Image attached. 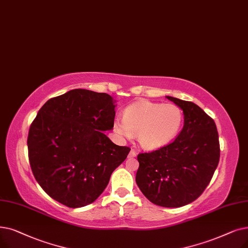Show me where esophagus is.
Segmentation results:
<instances>
[{
    "label": "esophagus",
    "mask_w": 248,
    "mask_h": 248,
    "mask_svg": "<svg viewBox=\"0 0 248 248\" xmlns=\"http://www.w3.org/2000/svg\"><path fill=\"white\" fill-rule=\"evenodd\" d=\"M136 156H137V152L134 149H132L131 152H130V157H136Z\"/></svg>",
    "instance_id": "esophagus-1"
}]
</instances>
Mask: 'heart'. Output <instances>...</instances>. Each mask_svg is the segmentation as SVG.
Here are the masks:
<instances>
[{
	"mask_svg": "<svg viewBox=\"0 0 248 248\" xmlns=\"http://www.w3.org/2000/svg\"><path fill=\"white\" fill-rule=\"evenodd\" d=\"M182 121V111L175 104L139 101L125 107L123 121H115L113 126L126 138L137 134L142 148L156 150L173 141Z\"/></svg>",
	"mask_w": 248,
	"mask_h": 248,
	"instance_id": "heart-1",
	"label": "heart"
}]
</instances>
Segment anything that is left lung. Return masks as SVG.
<instances>
[{
	"instance_id": "1",
	"label": "left lung",
	"mask_w": 248,
	"mask_h": 248,
	"mask_svg": "<svg viewBox=\"0 0 248 248\" xmlns=\"http://www.w3.org/2000/svg\"><path fill=\"white\" fill-rule=\"evenodd\" d=\"M166 97L184 110V127L173 142L138 155L136 182L151 202L179 208L196 201L210 184L220 159L219 135L200 106Z\"/></svg>"
}]
</instances>
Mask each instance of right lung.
<instances>
[{
	"mask_svg": "<svg viewBox=\"0 0 248 248\" xmlns=\"http://www.w3.org/2000/svg\"><path fill=\"white\" fill-rule=\"evenodd\" d=\"M110 95L74 89L47 100L27 139L30 167L47 195L69 208L97 199L131 148L104 135L114 124Z\"/></svg>",
	"mask_w": 248,
	"mask_h": 248,
	"instance_id": "right-lung-1",
	"label": "right lung"
}]
</instances>
